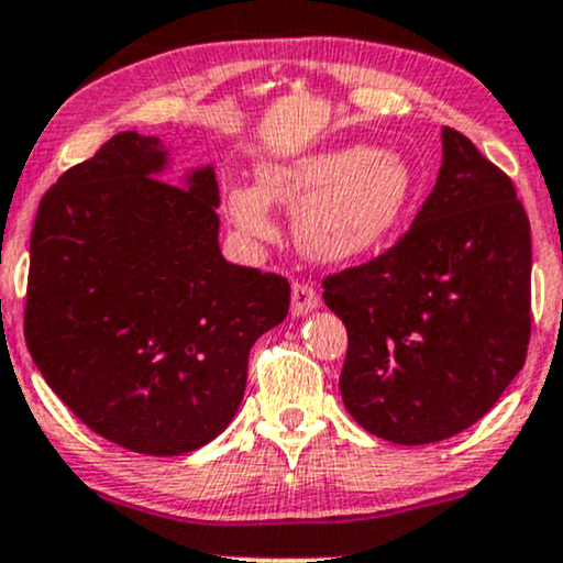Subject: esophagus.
Masks as SVG:
<instances>
[{
	"label": "esophagus",
	"instance_id": "1",
	"mask_svg": "<svg viewBox=\"0 0 563 563\" xmlns=\"http://www.w3.org/2000/svg\"><path fill=\"white\" fill-rule=\"evenodd\" d=\"M321 306V297L310 284H295L292 287V316H308L310 310Z\"/></svg>",
	"mask_w": 563,
	"mask_h": 563
}]
</instances>
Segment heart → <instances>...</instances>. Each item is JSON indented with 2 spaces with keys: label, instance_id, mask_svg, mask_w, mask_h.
I'll return each instance as SVG.
<instances>
[{
  "label": "heart",
  "instance_id": "1",
  "mask_svg": "<svg viewBox=\"0 0 563 563\" xmlns=\"http://www.w3.org/2000/svg\"><path fill=\"white\" fill-rule=\"evenodd\" d=\"M419 176L398 150L334 144L261 165V181L227 189L229 221L244 240L271 242V202L297 210L295 240L319 263H350L382 247L413 208Z\"/></svg>",
  "mask_w": 563,
  "mask_h": 563
}]
</instances>
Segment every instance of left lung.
Segmentation results:
<instances>
[{"label":"left lung","mask_w":563,"mask_h":563,"mask_svg":"<svg viewBox=\"0 0 563 563\" xmlns=\"http://www.w3.org/2000/svg\"><path fill=\"white\" fill-rule=\"evenodd\" d=\"M442 165L408 234L323 282L347 327L340 393L366 432L427 445L464 432L521 372L532 236L511 178L442 125Z\"/></svg>","instance_id":"8db88e82"}]
</instances>
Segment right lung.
Returning a JSON list of instances; mask_svg holds the SVG:
<instances>
[{
    "instance_id": "obj_1",
    "label": "right lung",
    "mask_w": 563,
    "mask_h": 563,
    "mask_svg": "<svg viewBox=\"0 0 563 563\" xmlns=\"http://www.w3.org/2000/svg\"><path fill=\"white\" fill-rule=\"evenodd\" d=\"M176 180L179 187L168 185ZM213 165L174 168L121 131L44 195L31 234V358L99 438L144 455L216 440L240 411L255 340L289 310L282 276L218 244Z\"/></svg>"
}]
</instances>
